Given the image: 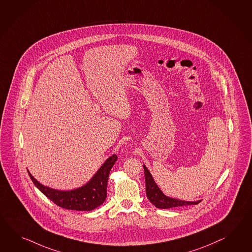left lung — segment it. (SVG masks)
Segmentation results:
<instances>
[{"label": "left lung", "instance_id": "8db88e82", "mask_svg": "<svg viewBox=\"0 0 252 252\" xmlns=\"http://www.w3.org/2000/svg\"><path fill=\"white\" fill-rule=\"evenodd\" d=\"M144 172H145V178H146V193L149 201L153 204L155 207L158 209H170L176 207H182L188 205H196L201 200L197 201H185L177 198H173L166 196L158 186L156 184L151 173L149 172L147 166L143 165Z\"/></svg>", "mask_w": 252, "mask_h": 252}]
</instances>
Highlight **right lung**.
Segmentation results:
<instances>
[{"mask_svg": "<svg viewBox=\"0 0 252 252\" xmlns=\"http://www.w3.org/2000/svg\"><path fill=\"white\" fill-rule=\"evenodd\" d=\"M117 160V155L111 156L86 184L72 190H58L45 187L39 183L30 172L28 174L37 189L57 206L71 210L90 211L104 202L109 173Z\"/></svg>", "mask_w": 252, "mask_h": 252, "instance_id": "right-lung-1", "label": "right lung"}]
</instances>
